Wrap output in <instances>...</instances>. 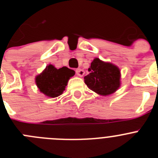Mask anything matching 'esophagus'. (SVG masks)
I'll use <instances>...</instances> for the list:
<instances>
[{"label":"esophagus","mask_w":158,"mask_h":158,"mask_svg":"<svg viewBox=\"0 0 158 158\" xmlns=\"http://www.w3.org/2000/svg\"><path fill=\"white\" fill-rule=\"evenodd\" d=\"M84 73H85V72H84V70H82L81 69H80V68H78V69H76V74L77 75V76L83 77Z\"/></svg>","instance_id":"1"}]
</instances>
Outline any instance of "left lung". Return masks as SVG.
I'll return each mask as SVG.
<instances>
[{
    "instance_id": "8db88e82",
    "label": "left lung",
    "mask_w": 158,
    "mask_h": 158,
    "mask_svg": "<svg viewBox=\"0 0 158 158\" xmlns=\"http://www.w3.org/2000/svg\"><path fill=\"white\" fill-rule=\"evenodd\" d=\"M89 73L84 77L89 89L102 96L115 93L120 85V71L115 65L95 58L89 69Z\"/></svg>"
}]
</instances>
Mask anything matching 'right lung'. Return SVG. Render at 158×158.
Masks as SVG:
<instances>
[{"label": "right lung", "mask_w": 158, "mask_h": 158, "mask_svg": "<svg viewBox=\"0 0 158 158\" xmlns=\"http://www.w3.org/2000/svg\"><path fill=\"white\" fill-rule=\"evenodd\" d=\"M74 74V71L65 66L58 69L52 65H49L37 76L36 85L40 92L54 98L63 93L69 77Z\"/></svg>", "instance_id": "1"}]
</instances>
